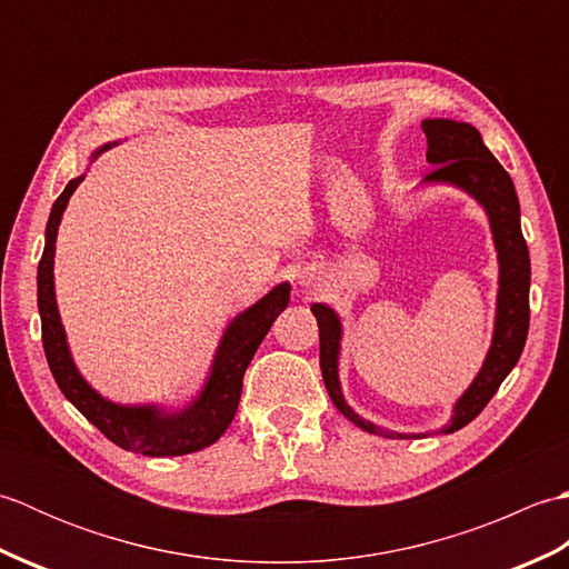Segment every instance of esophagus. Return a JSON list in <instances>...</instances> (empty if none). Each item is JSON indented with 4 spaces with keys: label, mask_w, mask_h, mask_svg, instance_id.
Masks as SVG:
<instances>
[{
    "label": "esophagus",
    "mask_w": 569,
    "mask_h": 569,
    "mask_svg": "<svg viewBox=\"0 0 569 569\" xmlns=\"http://www.w3.org/2000/svg\"><path fill=\"white\" fill-rule=\"evenodd\" d=\"M303 286H308V278H303Z\"/></svg>",
    "instance_id": "1"
}]
</instances>
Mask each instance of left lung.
Here are the masks:
<instances>
[{"mask_svg": "<svg viewBox=\"0 0 569 569\" xmlns=\"http://www.w3.org/2000/svg\"><path fill=\"white\" fill-rule=\"evenodd\" d=\"M422 131L428 137L426 159L432 171L422 178L420 186H452L475 198L489 217V229L499 259V293L497 318H493L491 347L479 373L457 398L450 420L438 432H455L475 420L491 396L499 391L501 381L509 377L516 361L521 359L528 337V291H530V257L521 232V204L513 188L511 176L493 159L485 147L479 131L467 122L455 119H422ZM320 328V369L335 408L352 420L357 428L391 440H413L428 432H393L389 428L373 426L361 418L345 401L340 383V349H342V322L340 316L325 303L310 306Z\"/></svg>", "mask_w": 569, "mask_h": 569, "instance_id": "left-lung-1", "label": "left lung"}]
</instances>
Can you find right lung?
Segmentation results:
<instances>
[{"instance_id":"right-lung-1","label":"right lung","mask_w":569,"mask_h":569,"mask_svg":"<svg viewBox=\"0 0 569 569\" xmlns=\"http://www.w3.org/2000/svg\"><path fill=\"white\" fill-rule=\"evenodd\" d=\"M119 141H110L94 149L90 163L107 149L117 147ZM82 176L72 178L60 192L51 208V217L46 224V247L39 261V312H41V332H43V352L51 367L58 389L63 391L68 401L98 428L107 440L122 447V450L147 455V457H178L198 452L222 438V432L232 422L239 398L241 381L249 367L251 357L266 332L271 330L273 320L281 316L291 300V283L283 281L273 286L257 303L241 310L239 316L227 325L222 340L217 345L214 359L204 379L200 393L183 408H163L159 403L124 406L114 403L110 398L98 393L84 381L80 369L72 361L66 328L60 322V312L56 303V281H53V257L58 227L63 220L68 200L76 188L82 183Z\"/></svg>"}]
</instances>
